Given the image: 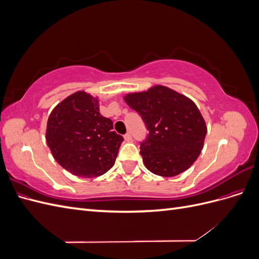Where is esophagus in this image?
<instances>
[{
    "label": "esophagus",
    "mask_w": 259,
    "mask_h": 259,
    "mask_svg": "<svg viewBox=\"0 0 259 259\" xmlns=\"http://www.w3.org/2000/svg\"><path fill=\"white\" fill-rule=\"evenodd\" d=\"M124 139H125V142H132V135H131V133H126V134L124 135Z\"/></svg>",
    "instance_id": "34e87169"
}]
</instances>
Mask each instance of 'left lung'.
Masks as SVG:
<instances>
[{
  "instance_id": "1",
  "label": "left lung",
  "mask_w": 259,
  "mask_h": 259,
  "mask_svg": "<svg viewBox=\"0 0 259 259\" xmlns=\"http://www.w3.org/2000/svg\"><path fill=\"white\" fill-rule=\"evenodd\" d=\"M126 104L140 116L148 135L140 154L151 173L173 177L189 168L204 144L206 125L192 100L165 86L128 94Z\"/></svg>"
}]
</instances>
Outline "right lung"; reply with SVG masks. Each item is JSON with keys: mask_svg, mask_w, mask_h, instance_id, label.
Masks as SVG:
<instances>
[{"mask_svg": "<svg viewBox=\"0 0 259 259\" xmlns=\"http://www.w3.org/2000/svg\"><path fill=\"white\" fill-rule=\"evenodd\" d=\"M123 140L113 131V122L99 113L97 99L84 92L62 100L48 121L46 143L54 159L75 176L107 173Z\"/></svg>", "mask_w": 259, "mask_h": 259, "instance_id": "1", "label": "right lung"}]
</instances>
